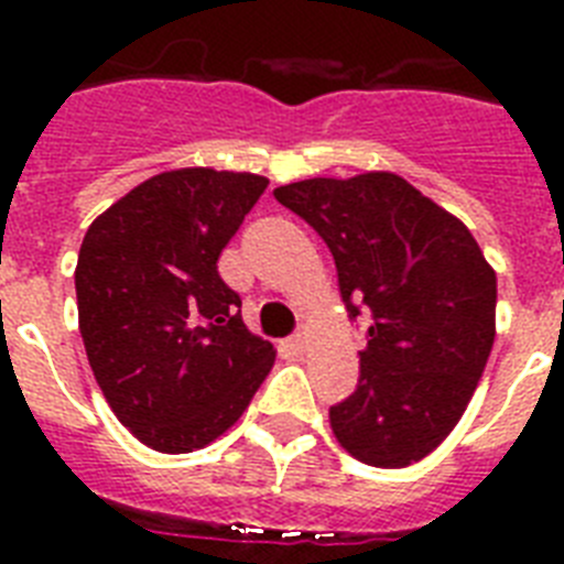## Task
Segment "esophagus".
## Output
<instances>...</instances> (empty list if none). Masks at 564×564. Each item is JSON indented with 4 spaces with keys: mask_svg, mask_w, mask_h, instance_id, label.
<instances>
[{
    "mask_svg": "<svg viewBox=\"0 0 564 564\" xmlns=\"http://www.w3.org/2000/svg\"><path fill=\"white\" fill-rule=\"evenodd\" d=\"M288 347H291L293 352H299V356H302V352L307 350V333L305 330L293 333V336L288 338Z\"/></svg>",
    "mask_w": 564,
    "mask_h": 564,
    "instance_id": "34e87169",
    "label": "esophagus"
}]
</instances>
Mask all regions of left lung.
Instances as JSON below:
<instances>
[{
    "mask_svg": "<svg viewBox=\"0 0 564 564\" xmlns=\"http://www.w3.org/2000/svg\"><path fill=\"white\" fill-rule=\"evenodd\" d=\"M336 259L350 318L367 322L361 378L330 406L356 460L403 468L457 426L495 344L497 276L471 231L390 172L279 186Z\"/></svg>",
    "mask_w": 564,
    "mask_h": 564,
    "instance_id": "left-lung-1",
    "label": "left lung"
}]
</instances>
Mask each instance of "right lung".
<instances>
[{
	"mask_svg": "<svg viewBox=\"0 0 564 564\" xmlns=\"http://www.w3.org/2000/svg\"><path fill=\"white\" fill-rule=\"evenodd\" d=\"M268 188L248 172L149 177L87 228L78 327L104 398L149 449H203L237 421L273 367L217 259Z\"/></svg>",
	"mask_w": 564,
	"mask_h": 564,
	"instance_id": "right-lung-1",
	"label": "right lung"
}]
</instances>
